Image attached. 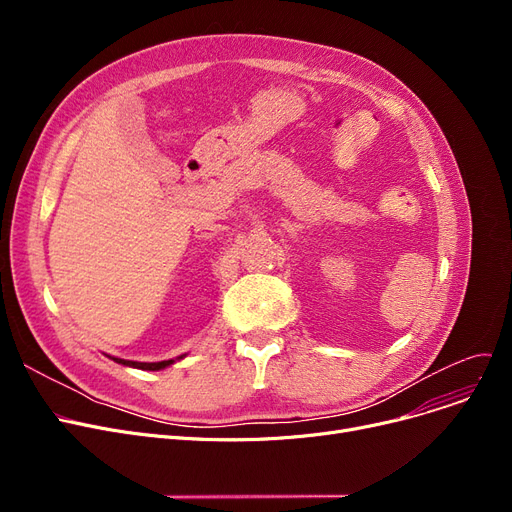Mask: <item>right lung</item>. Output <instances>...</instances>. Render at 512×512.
I'll use <instances>...</instances> for the list:
<instances>
[{
    "instance_id": "right-lung-1",
    "label": "right lung",
    "mask_w": 512,
    "mask_h": 512,
    "mask_svg": "<svg viewBox=\"0 0 512 512\" xmlns=\"http://www.w3.org/2000/svg\"><path fill=\"white\" fill-rule=\"evenodd\" d=\"M110 357V355H107ZM186 355H180V357H176V359H168V361H157V363H141V361H128V359H118V357H110L112 361H116V363H120V365H126V367H134V369H145V371H159V369H166V367H170V365H174L176 361H180V359H184Z\"/></svg>"
}]
</instances>
